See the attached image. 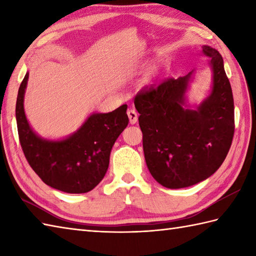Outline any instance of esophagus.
<instances>
[{
	"label": "esophagus",
	"mask_w": 256,
	"mask_h": 256,
	"mask_svg": "<svg viewBox=\"0 0 256 256\" xmlns=\"http://www.w3.org/2000/svg\"><path fill=\"white\" fill-rule=\"evenodd\" d=\"M128 116L130 120V123L131 124H135L138 122V112L133 110V108H130V110H128Z\"/></svg>",
	"instance_id": "1"
}]
</instances>
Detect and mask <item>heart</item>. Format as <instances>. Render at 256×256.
Segmentation results:
<instances>
[{
  "label": "heart",
  "mask_w": 256,
  "mask_h": 256,
  "mask_svg": "<svg viewBox=\"0 0 256 256\" xmlns=\"http://www.w3.org/2000/svg\"><path fill=\"white\" fill-rule=\"evenodd\" d=\"M148 76H150V74H148Z\"/></svg>",
  "instance_id": "b5f03b06"
}]
</instances>
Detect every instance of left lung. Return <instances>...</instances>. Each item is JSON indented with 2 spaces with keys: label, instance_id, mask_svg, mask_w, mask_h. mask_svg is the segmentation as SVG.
I'll return each instance as SVG.
<instances>
[{
  "label": "left lung",
  "instance_id": "1",
  "mask_svg": "<svg viewBox=\"0 0 256 256\" xmlns=\"http://www.w3.org/2000/svg\"><path fill=\"white\" fill-rule=\"evenodd\" d=\"M214 72L209 96L196 110L186 106L192 72L145 86L135 96L148 170L170 189L192 186L210 177L224 162L234 134V102L224 59L202 46Z\"/></svg>",
  "mask_w": 256,
  "mask_h": 256
}]
</instances>
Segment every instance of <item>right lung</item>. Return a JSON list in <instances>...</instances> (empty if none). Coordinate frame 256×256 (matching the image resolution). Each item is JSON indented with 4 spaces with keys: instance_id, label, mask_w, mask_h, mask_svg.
Masks as SVG:
<instances>
[{
    "instance_id": "1",
    "label": "right lung",
    "mask_w": 256,
    "mask_h": 256,
    "mask_svg": "<svg viewBox=\"0 0 256 256\" xmlns=\"http://www.w3.org/2000/svg\"><path fill=\"white\" fill-rule=\"evenodd\" d=\"M28 72L22 81L16 100V123L23 153L48 186L68 194H84L99 184L108 167L112 146L128 126V106L108 113H94L77 132L62 140L38 136L24 112Z\"/></svg>"
}]
</instances>
